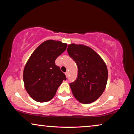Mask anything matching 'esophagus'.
I'll list each match as a JSON object with an SVG mask.
<instances>
[{
  "label": "esophagus",
  "instance_id": "obj_1",
  "mask_svg": "<svg viewBox=\"0 0 134 134\" xmlns=\"http://www.w3.org/2000/svg\"><path fill=\"white\" fill-rule=\"evenodd\" d=\"M65 76H66V77H68V75H69V72H68L67 71V72H65Z\"/></svg>",
  "mask_w": 134,
  "mask_h": 134
}]
</instances>
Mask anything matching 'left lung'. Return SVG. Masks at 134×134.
I'll list each match as a JSON object with an SVG mask.
<instances>
[{
    "label": "left lung",
    "instance_id": "1",
    "mask_svg": "<svg viewBox=\"0 0 134 134\" xmlns=\"http://www.w3.org/2000/svg\"><path fill=\"white\" fill-rule=\"evenodd\" d=\"M67 51L78 68L77 77L70 83L72 94L80 103L93 102L103 93L107 83L105 62L93 49L85 45L70 44Z\"/></svg>",
    "mask_w": 134,
    "mask_h": 134
}]
</instances>
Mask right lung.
<instances>
[{"label": "right lung", "mask_w": 134, "mask_h": 134, "mask_svg": "<svg viewBox=\"0 0 134 134\" xmlns=\"http://www.w3.org/2000/svg\"><path fill=\"white\" fill-rule=\"evenodd\" d=\"M67 47L65 43L47 40L37 47L27 62L23 74L25 87L35 101L50 100L62 81L66 80L55 61Z\"/></svg>", "instance_id": "1"}]
</instances>
